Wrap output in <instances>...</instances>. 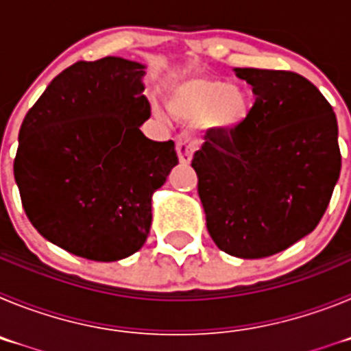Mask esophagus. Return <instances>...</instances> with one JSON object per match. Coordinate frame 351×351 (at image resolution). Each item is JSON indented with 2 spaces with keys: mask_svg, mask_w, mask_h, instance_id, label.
I'll return each instance as SVG.
<instances>
[{
  "mask_svg": "<svg viewBox=\"0 0 351 351\" xmlns=\"http://www.w3.org/2000/svg\"><path fill=\"white\" fill-rule=\"evenodd\" d=\"M176 149H178V158L181 163H190L193 160V153L197 149V142L193 141L191 135L188 133H182L179 135L178 141H176Z\"/></svg>",
  "mask_w": 351,
  "mask_h": 351,
  "instance_id": "1",
  "label": "esophagus"
}]
</instances>
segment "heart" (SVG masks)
Here are the masks:
<instances>
[{
	"instance_id": "1",
	"label": "heart",
	"mask_w": 351,
	"mask_h": 351,
	"mask_svg": "<svg viewBox=\"0 0 351 351\" xmlns=\"http://www.w3.org/2000/svg\"><path fill=\"white\" fill-rule=\"evenodd\" d=\"M169 112L181 121L207 116L216 128L230 130L247 117L251 100L243 86L213 77H191L169 88L165 95Z\"/></svg>"
}]
</instances>
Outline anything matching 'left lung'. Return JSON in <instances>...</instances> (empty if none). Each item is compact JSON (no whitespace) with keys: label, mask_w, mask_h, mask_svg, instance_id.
<instances>
[{"label":"left lung","mask_w":351,"mask_h":351,"mask_svg":"<svg viewBox=\"0 0 351 351\" xmlns=\"http://www.w3.org/2000/svg\"><path fill=\"white\" fill-rule=\"evenodd\" d=\"M256 100L232 130H209L191 167L221 251L265 258L311 234L339 179L337 119L315 84L285 70L234 68Z\"/></svg>","instance_id":"8db88e82"}]
</instances>
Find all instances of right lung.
<instances>
[{"label":"right lung","instance_id":"right-lung-1","mask_svg":"<svg viewBox=\"0 0 351 351\" xmlns=\"http://www.w3.org/2000/svg\"><path fill=\"white\" fill-rule=\"evenodd\" d=\"M145 64L108 56L56 77L19 130L14 176L31 225L95 262L144 246L153 193L178 165L172 141L141 132L151 116Z\"/></svg>","mask_w":351,"mask_h":351}]
</instances>
